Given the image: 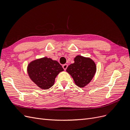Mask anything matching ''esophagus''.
<instances>
[{
  "mask_svg": "<svg viewBox=\"0 0 130 130\" xmlns=\"http://www.w3.org/2000/svg\"><path fill=\"white\" fill-rule=\"evenodd\" d=\"M62 67H63V68L64 69V70H66V69L67 68V67H68V64H63L62 66Z\"/></svg>",
  "mask_w": 130,
  "mask_h": 130,
  "instance_id": "esophagus-1",
  "label": "esophagus"
}]
</instances>
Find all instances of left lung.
Wrapping results in <instances>:
<instances>
[{
    "label": "left lung",
    "instance_id": "8db88e82",
    "mask_svg": "<svg viewBox=\"0 0 130 130\" xmlns=\"http://www.w3.org/2000/svg\"><path fill=\"white\" fill-rule=\"evenodd\" d=\"M74 63L70 64L66 71L73 77L77 86L83 88L92 81L96 71V66L89 57L77 55L74 58Z\"/></svg>",
    "mask_w": 130,
    "mask_h": 130
}]
</instances>
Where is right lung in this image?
Returning <instances> with one entry per match:
<instances>
[{
  "mask_svg": "<svg viewBox=\"0 0 130 130\" xmlns=\"http://www.w3.org/2000/svg\"><path fill=\"white\" fill-rule=\"evenodd\" d=\"M63 70L57 61L46 57L31 61L27 67L31 81L42 89L52 87L58 74Z\"/></svg>",
  "mask_w": 130,
  "mask_h": 130,
  "instance_id": "obj_1",
  "label": "right lung"
}]
</instances>
